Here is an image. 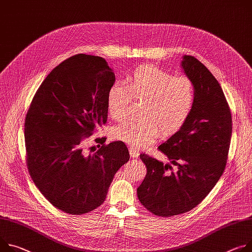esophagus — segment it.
<instances>
[{
    "instance_id": "obj_1",
    "label": "esophagus",
    "mask_w": 252,
    "mask_h": 252,
    "mask_svg": "<svg viewBox=\"0 0 252 252\" xmlns=\"http://www.w3.org/2000/svg\"><path fill=\"white\" fill-rule=\"evenodd\" d=\"M129 154H130V157L131 158H138V157H139V152L136 151L135 149H132V148H130L129 149Z\"/></svg>"
}]
</instances>
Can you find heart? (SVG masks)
Masks as SVG:
<instances>
[{
    "mask_svg": "<svg viewBox=\"0 0 252 252\" xmlns=\"http://www.w3.org/2000/svg\"><path fill=\"white\" fill-rule=\"evenodd\" d=\"M107 93L108 113L114 121L127 114L131 98L145 99L141 120H126L111 130L113 139L143 148L151 144L159 131L171 134L188 121L196 102V87L185 75L175 76L153 65L141 66Z\"/></svg>",
    "mask_w": 252,
    "mask_h": 252,
    "instance_id": "b5f03b06",
    "label": "heart"
}]
</instances>
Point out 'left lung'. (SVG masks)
<instances>
[{
	"label": "left lung",
	"mask_w": 252,
	"mask_h": 252,
	"mask_svg": "<svg viewBox=\"0 0 252 252\" xmlns=\"http://www.w3.org/2000/svg\"><path fill=\"white\" fill-rule=\"evenodd\" d=\"M182 67L196 87V102L186 124L158 149L177 166L141 154L147 175L136 190L144 207L157 216L188 212L200 204L222 176L228 158L232 119L223 90L203 63L183 57Z\"/></svg>",
	"instance_id": "1"
}]
</instances>
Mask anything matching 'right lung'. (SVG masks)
Returning a JSON list of instances; mask_svg holds the SVG:
<instances>
[{
  "label": "right lung",
  "mask_w": 252,
  "mask_h": 252,
  "mask_svg": "<svg viewBox=\"0 0 252 252\" xmlns=\"http://www.w3.org/2000/svg\"><path fill=\"white\" fill-rule=\"evenodd\" d=\"M116 75L98 56L76 54L43 80L25 119L26 164L34 184L54 207L72 215L104 202L114 175L129 159L124 142L95 152L84 141L107 121V93Z\"/></svg>",
  "instance_id": "add662e5"
}]
</instances>
